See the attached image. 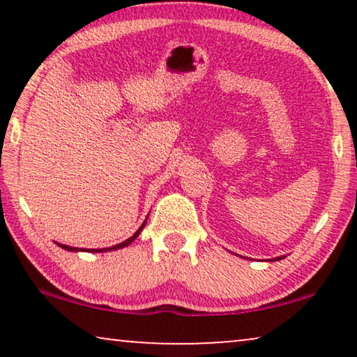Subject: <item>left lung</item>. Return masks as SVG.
<instances>
[{"label":"left lung","instance_id":"left-lung-1","mask_svg":"<svg viewBox=\"0 0 357 357\" xmlns=\"http://www.w3.org/2000/svg\"><path fill=\"white\" fill-rule=\"evenodd\" d=\"M278 260H281V258H278Z\"/></svg>","mask_w":357,"mask_h":357}]
</instances>
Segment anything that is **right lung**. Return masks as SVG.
Wrapping results in <instances>:
<instances>
[{
    "label": "right lung",
    "instance_id": "obj_1",
    "mask_svg": "<svg viewBox=\"0 0 357 357\" xmlns=\"http://www.w3.org/2000/svg\"><path fill=\"white\" fill-rule=\"evenodd\" d=\"M144 224H146V221H144L143 224H141V227L138 229V231H136V232L133 234V236H131L130 238H126L125 242H121V243H116V245H114V247H109V248H96V250H94V248H92V250H87V252H112V250H116V248H123V247H126V245H130V243L133 242L135 238L139 236V232L143 231ZM58 245H60L61 248H65V250H68V252H76V250H77V248H75V247H70V245H61V243H58Z\"/></svg>",
    "mask_w": 357,
    "mask_h": 357
}]
</instances>
